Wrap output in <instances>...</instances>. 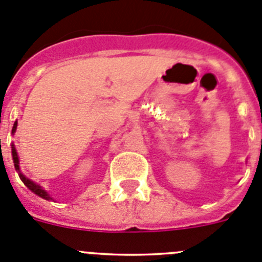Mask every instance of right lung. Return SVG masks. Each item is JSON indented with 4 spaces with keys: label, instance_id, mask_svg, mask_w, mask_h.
Wrapping results in <instances>:
<instances>
[{
    "label": "right lung",
    "instance_id": "right-lung-1",
    "mask_svg": "<svg viewBox=\"0 0 262 262\" xmlns=\"http://www.w3.org/2000/svg\"><path fill=\"white\" fill-rule=\"evenodd\" d=\"M15 129H17V122L14 123L13 129H11V133H13V134L15 133ZM11 155H13L14 166H15V169H17V170H19V165H18V164H19V160H18V154H17V151H15V147H14V145H11ZM19 178L23 181V184H25L27 187H29L30 190H32L35 194H38L39 196H41V198H45V200H48V201L52 200V198H51V196L47 194V191L43 190V189H41V187L39 186V185H36L35 182H32L31 180H29V178H27V177H25V176H23L22 173H19Z\"/></svg>",
    "mask_w": 262,
    "mask_h": 262
}]
</instances>
